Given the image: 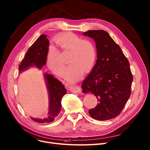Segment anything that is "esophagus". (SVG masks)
I'll return each instance as SVG.
<instances>
[{
  "label": "esophagus",
  "mask_w": 150,
  "mask_h": 150,
  "mask_svg": "<svg viewBox=\"0 0 150 150\" xmlns=\"http://www.w3.org/2000/svg\"><path fill=\"white\" fill-rule=\"evenodd\" d=\"M70 91L73 92V93H80L81 92L80 88L78 86H70L69 88Z\"/></svg>",
  "instance_id": "34e87169"
}]
</instances>
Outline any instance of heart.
<instances>
[{
    "label": "heart",
    "instance_id": "heart-1",
    "mask_svg": "<svg viewBox=\"0 0 150 150\" xmlns=\"http://www.w3.org/2000/svg\"><path fill=\"white\" fill-rule=\"evenodd\" d=\"M55 42L61 49L69 51L68 62L70 64L65 72L66 79L71 82L78 80L84 72L90 71L96 60L97 52L93 43L72 33H64L58 35ZM47 62L49 68L58 75H62L65 63L61 58L59 50L50 46L47 55Z\"/></svg>",
    "mask_w": 150,
    "mask_h": 150
}]
</instances>
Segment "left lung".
I'll return each instance as SVG.
<instances>
[{"label": "left lung", "mask_w": 150, "mask_h": 150, "mask_svg": "<svg viewBox=\"0 0 150 150\" xmlns=\"http://www.w3.org/2000/svg\"><path fill=\"white\" fill-rule=\"evenodd\" d=\"M83 35L96 42L97 59L82 83V92L92 93L98 103L89 111L94 119L107 120L119 115L131 95L133 77L129 63L119 45L106 31L89 30Z\"/></svg>", "instance_id": "left-lung-1"}]
</instances>
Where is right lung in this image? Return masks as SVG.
<instances>
[{
	"instance_id": "obj_1",
	"label": "right lung",
	"mask_w": 150,
	"mask_h": 150,
	"mask_svg": "<svg viewBox=\"0 0 150 150\" xmlns=\"http://www.w3.org/2000/svg\"><path fill=\"white\" fill-rule=\"evenodd\" d=\"M49 41L47 35H41L27 52L24 59L19 67V73L31 67H36L39 69L45 65L47 55L49 52ZM47 89L48 91L49 106L48 117L44 119L31 117L33 120L38 123H50L54 120L61 109V100L67 93L64 86L51 74H44Z\"/></svg>"
}]
</instances>
